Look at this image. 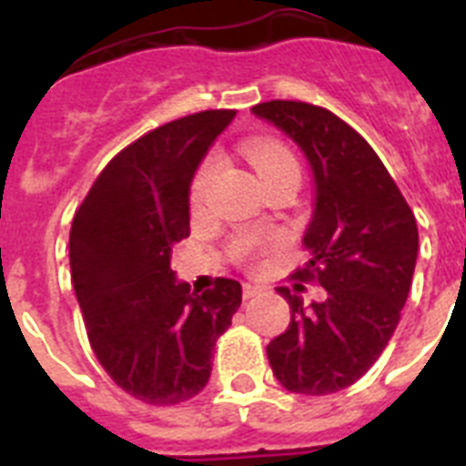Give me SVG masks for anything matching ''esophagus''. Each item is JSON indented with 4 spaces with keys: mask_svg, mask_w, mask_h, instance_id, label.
I'll return each instance as SVG.
<instances>
[{
    "mask_svg": "<svg viewBox=\"0 0 466 466\" xmlns=\"http://www.w3.org/2000/svg\"><path fill=\"white\" fill-rule=\"evenodd\" d=\"M258 291H261V284H257V282H245V284H242V296H245V299H254V296H257Z\"/></svg>",
    "mask_w": 466,
    "mask_h": 466,
    "instance_id": "1",
    "label": "esophagus"
}]
</instances>
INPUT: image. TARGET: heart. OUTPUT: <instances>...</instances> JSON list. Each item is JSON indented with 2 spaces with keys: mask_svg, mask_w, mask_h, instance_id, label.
Masks as SVG:
<instances>
[{
  "mask_svg": "<svg viewBox=\"0 0 466 466\" xmlns=\"http://www.w3.org/2000/svg\"><path fill=\"white\" fill-rule=\"evenodd\" d=\"M242 154L249 160V166L254 167V172H257L263 184L270 182V179H278L282 175H299V163H296L294 154L278 139H247L242 144ZM214 170H217V158H208L200 166V170L196 172V177H193L191 208L196 212L205 208V198H208V188L209 182H212Z\"/></svg>",
  "mask_w": 466,
  "mask_h": 466,
  "instance_id": "1",
  "label": "heart"
}]
</instances>
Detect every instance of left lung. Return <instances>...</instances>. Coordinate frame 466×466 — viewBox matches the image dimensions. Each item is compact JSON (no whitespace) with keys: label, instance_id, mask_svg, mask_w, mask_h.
Masks as SVG:
<instances>
[{"label":"left lung","instance_id":"8db88e82","mask_svg":"<svg viewBox=\"0 0 466 466\" xmlns=\"http://www.w3.org/2000/svg\"><path fill=\"white\" fill-rule=\"evenodd\" d=\"M303 151L315 203L303 233L306 268L322 303L291 308L287 331L266 348L275 378L289 392L322 397L360 380L392 339L418 258V226L382 160L360 133L322 106L273 100L252 106Z\"/></svg>","mask_w":466,"mask_h":466}]
</instances>
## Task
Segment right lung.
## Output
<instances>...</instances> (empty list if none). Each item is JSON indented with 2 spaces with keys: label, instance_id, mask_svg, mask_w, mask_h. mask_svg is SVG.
Here are the masks:
<instances>
[{
  "label": "right lung",
  "instance_id": "add662e5",
  "mask_svg": "<svg viewBox=\"0 0 466 466\" xmlns=\"http://www.w3.org/2000/svg\"><path fill=\"white\" fill-rule=\"evenodd\" d=\"M233 118L200 111L151 130L109 160L74 214L69 266L90 348L111 380L154 406L203 392L242 303L236 279L196 294L170 266L188 238L193 175Z\"/></svg>",
  "mask_w": 466,
  "mask_h": 466
}]
</instances>
